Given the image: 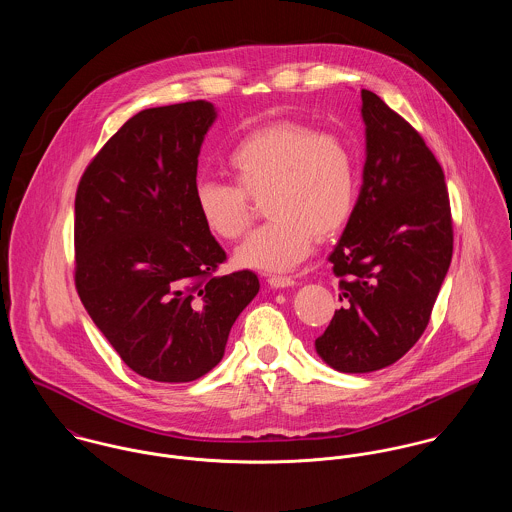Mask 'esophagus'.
<instances>
[{
  "label": "esophagus",
  "instance_id": "esophagus-1",
  "mask_svg": "<svg viewBox=\"0 0 512 512\" xmlns=\"http://www.w3.org/2000/svg\"><path fill=\"white\" fill-rule=\"evenodd\" d=\"M267 283L271 284V286H275V288H286V286H294L296 281H294L292 277H281V275H273V277H269V279H267Z\"/></svg>",
  "mask_w": 512,
  "mask_h": 512
}]
</instances>
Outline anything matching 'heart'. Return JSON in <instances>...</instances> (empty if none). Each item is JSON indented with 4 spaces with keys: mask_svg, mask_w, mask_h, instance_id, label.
<instances>
[{
    "mask_svg": "<svg viewBox=\"0 0 512 512\" xmlns=\"http://www.w3.org/2000/svg\"><path fill=\"white\" fill-rule=\"evenodd\" d=\"M231 182L194 184V210L214 237L233 241L253 220V202L271 216L235 251L247 269L288 271L308 257L316 239L347 226L357 202L349 143L334 131L283 119L239 139L228 155Z\"/></svg>",
    "mask_w": 512,
    "mask_h": 512,
    "instance_id": "1",
    "label": "heart"
}]
</instances>
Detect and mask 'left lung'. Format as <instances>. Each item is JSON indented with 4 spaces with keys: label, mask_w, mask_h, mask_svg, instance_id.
Here are the masks:
<instances>
[{
    "label": "left lung",
    "mask_w": 512,
    "mask_h": 512,
    "mask_svg": "<svg viewBox=\"0 0 512 512\" xmlns=\"http://www.w3.org/2000/svg\"><path fill=\"white\" fill-rule=\"evenodd\" d=\"M361 102L363 184L328 257L343 306L316 340L318 355L341 373L389 367L420 340L454 253L450 196L438 159L377 94L361 90Z\"/></svg>",
    "instance_id": "obj_1"
}]
</instances>
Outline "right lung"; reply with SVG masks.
<instances>
[{"label":"right lung","mask_w":512,"mask_h":512,"mask_svg":"<svg viewBox=\"0 0 512 512\" xmlns=\"http://www.w3.org/2000/svg\"><path fill=\"white\" fill-rule=\"evenodd\" d=\"M216 110L204 100L127 119L82 174L74 200V284L94 324L137 375L190 383L224 357L259 292L194 210L198 155Z\"/></svg>","instance_id":"obj_1"}]
</instances>
